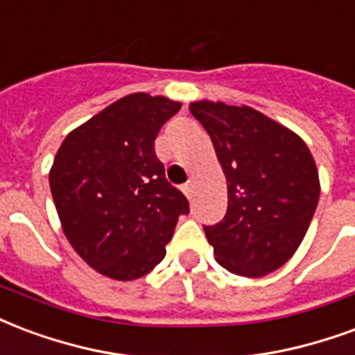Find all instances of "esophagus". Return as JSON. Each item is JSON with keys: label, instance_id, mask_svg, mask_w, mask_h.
Instances as JSON below:
<instances>
[{"label": "esophagus", "instance_id": "esophagus-1", "mask_svg": "<svg viewBox=\"0 0 355 355\" xmlns=\"http://www.w3.org/2000/svg\"><path fill=\"white\" fill-rule=\"evenodd\" d=\"M182 191H184L186 198L190 199L191 193H193V182H191V180H188V182H186V184L182 186Z\"/></svg>", "mask_w": 355, "mask_h": 355}]
</instances>
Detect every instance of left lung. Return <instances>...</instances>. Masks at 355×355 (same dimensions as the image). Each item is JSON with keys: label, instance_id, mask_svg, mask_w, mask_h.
<instances>
[{"label": "left lung", "instance_id": "left-lung-1", "mask_svg": "<svg viewBox=\"0 0 355 355\" xmlns=\"http://www.w3.org/2000/svg\"><path fill=\"white\" fill-rule=\"evenodd\" d=\"M211 135L227 178V212L203 225L218 263L241 277L277 271L297 250L320 199L303 139L250 107L190 105Z\"/></svg>", "mask_w": 355, "mask_h": 355}]
</instances>
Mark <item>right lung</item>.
<instances>
[{
  "label": "right lung",
  "mask_w": 355,
  "mask_h": 355,
  "mask_svg": "<svg viewBox=\"0 0 355 355\" xmlns=\"http://www.w3.org/2000/svg\"><path fill=\"white\" fill-rule=\"evenodd\" d=\"M180 111L167 97L131 94L73 130L51 169V191L71 246L97 272L135 280L165 258L184 193L165 178L154 141Z\"/></svg>",
  "instance_id": "1"
}]
</instances>
